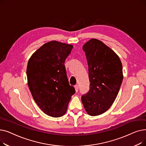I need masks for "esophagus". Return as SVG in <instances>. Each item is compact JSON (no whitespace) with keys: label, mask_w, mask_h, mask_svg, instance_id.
Listing matches in <instances>:
<instances>
[{"label":"esophagus","mask_w":146,"mask_h":146,"mask_svg":"<svg viewBox=\"0 0 146 146\" xmlns=\"http://www.w3.org/2000/svg\"><path fill=\"white\" fill-rule=\"evenodd\" d=\"M74 88H75L76 92H78V90H79V86H78V85H75V86H74Z\"/></svg>","instance_id":"obj_1"}]
</instances>
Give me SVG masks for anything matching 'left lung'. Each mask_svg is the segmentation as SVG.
Returning <instances> with one entry per match:
<instances>
[{
    "mask_svg": "<svg viewBox=\"0 0 146 146\" xmlns=\"http://www.w3.org/2000/svg\"><path fill=\"white\" fill-rule=\"evenodd\" d=\"M88 61L90 89L82 96V102L91 116L108 110L118 94L123 80L122 66L117 54L97 39L83 46Z\"/></svg>",
    "mask_w": 146,
    "mask_h": 146,
    "instance_id": "obj_1",
    "label": "left lung"
}]
</instances>
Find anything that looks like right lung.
I'll return each mask as SVG.
<instances>
[{"label": "right lung", "mask_w": 146, "mask_h": 146, "mask_svg": "<svg viewBox=\"0 0 146 146\" xmlns=\"http://www.w3.org/2000/svg\"><path fill=\"white\" fill-rule=\"evenodd\" d=\"M73 46L52 41L38 48L28 60L27 75L31 93L40 108L48 115L60 117L66 113L72 96L64 61Z\"/></svg>", "instance_id": "right-lung-1"}]
</instances>
